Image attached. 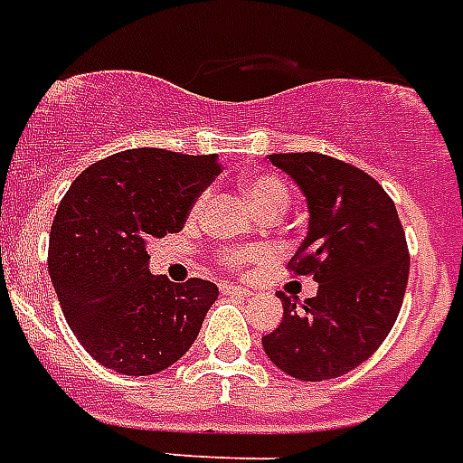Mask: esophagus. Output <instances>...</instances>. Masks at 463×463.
I'll return each instance as SVG.
<instances>
[{
    "label": "esophagus",
    "mask_w": 463,
    "mask_h": 463,
    "mask_svg": "<svg viewBox=\"0 0 463 463\" xmlns=\"http://www.w3.org/2000/svg\"><path fill=\"white\" fill-rule=\"evenodd\" d=\"M221 293L223 296H240V298H247L252 296V290H247L245 286H235V283H221Z\"/></svg>",
    "instance_id": "esophagus-1"
}]
</instances>
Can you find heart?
Masks as SVG:
<instances>
[{
    "label": "heart",
    "mask_w": 463,
    "mask_h": 463,
    "mask_svg": "<svg viewBox=\"0 0 463 463\" xmlns=\"http://www.w3.org/2000/svg\"><path fill=\"white\" fill-rule=\"evenodd\" d=\"M242 192L250 202L254 203V209H260L261 213H281L290 202L288 187H286V182L281 177H276L271 173H261L254 175L250 180L242 184ZM209 202V194L203 192V194L196 196L194 206H192V216H199ZM261 250L254 245H242V247H228V250H221L218 254V260L223 264L225 269H232V271H238V269H247L257 264L261 260Z\"/></svg>",
    "instance_id": "heart-1"
}]
</instances>
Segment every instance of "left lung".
<instances>
[{
  "mask_svg": "<svg viewBox=\"0 0 463 463\" xmlns=\"http://www.w3.org/2000/svg\"><path fill=\"white\" fill-rule=\"evenodd\" d=\"M307 196L309 231L288 269L319 288L303 305L279 293L283 319L261 338L276 367L305 382L365 363L394 326L409 283V245L392 196L360 167L315 154H274Z\"/></svg>",
  "mask_w": 463,
  "mask_h": 463,
  "instance_id": "1",
  "label": "left lung"
}]
</instances>
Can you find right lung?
<instances>
[{
  "label": "right lung",
  "mask_w": 463,
  "mask_h": 463,
  "mask_svg": "<svg viewBox=\"0 0 463 463\" xmlns=\"http://www.w3.org/2000/svg\"><path fill=\"white\" fill-rule=\"evenodd\" d=\"M218 156L129 148L86 167L50 228L47 269L69 329L100 365L156 374L194 344L216 283L148 271L146 245L182 231Z\"/></svg>",
  "instance_id": "right-lung-1"
}]
</instances>
